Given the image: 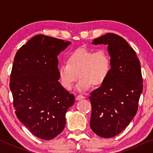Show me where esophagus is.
<instances>
[{
    "label": "esophagus",
    "mask_w": 153,
    "mask_h": 153,
    "mask_svg": "<svg viewBox=\"0 0 153 153\" xmlns=\"http://www.w3.org/2000/svg\"><path fill=\"white\" fill-rule=\"evenodd\" d=\"M85 98L84 96H83L82 94H79L76 97V100H81V99H82V98Z\"/></svg>",
    "instance_id": "1"
}]
</instances>
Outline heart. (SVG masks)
Returning <instances> with one entry per match:
<instances>
[{
    "mask_svg": "<svg viewBox=\"0 0 153 153\" xmlns=\"http://www.w3.org/2000/svg\"><path fill=\"white\" fill-rule=\"evenodd\" d=\"M111 70V57L105 49L94 51L84 48L72 52L67 59V64L59 67L61 85L70 90L79 77L81 79L76 86L78 91L88 90L92 85L101 86Z\"/></svg>",
    "mask_w": 153,
    "mask_h": 153,
    "instance_id": "heart-1",
    "label": "heart"
}]
</instances>
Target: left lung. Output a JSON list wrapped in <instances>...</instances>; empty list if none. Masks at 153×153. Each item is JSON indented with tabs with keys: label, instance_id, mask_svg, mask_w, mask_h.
Segmentation results:
<instances>
[{
	"label": "left lung",
	"instance_id": "left-lung-1",
	"mask_svg": "<svg viewBox=\"0 0 153 153\" xmlns=\"http://www.w3.org/2000/svg\"><path fill=\"white\" fill-rule=\"evenodd\" d=\"M107 45L111 70L107 79L90 93V128L98 136L112 138L120 134L136 115L143 89L140 63L136 52L121 36L108 33L93 40Z\"/></svg>",
	"mask_w": 153,
	"mask_h": 153
}]
</instances>
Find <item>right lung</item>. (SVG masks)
I'll list each match as a JSON object with an SVG mask.
<instances>
[{"label": "right lung", "mask_w": 153, "mask_h": 153, "mask_svg": "<svg viewBox=\"0 0 153 153\" xmlns=\"http://www.w3.org/2000/svg\"><path fill=\"white\" fill-rule=\"evenodd\" d=\"M70 42L39 34L17 51L10 77L17 117L35 136L51 140L65 126L73 94L61 86L57 56Z\"/></svg>", "instance_id": "obj_1"}]
</instances>
